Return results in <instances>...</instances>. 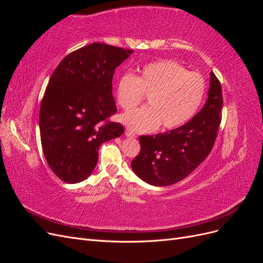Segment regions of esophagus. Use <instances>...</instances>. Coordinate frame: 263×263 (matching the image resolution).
<instances>
[{
	"mask_svg": "<svg viewBox=\"0 0 263 263\" xmlns=\"http://www.w3.org/2000/svg\"><path fill=\"white\" fill-rule=\"evenodd\" d=\"M126 136L127 137H132V138H134V137H136V134H135L133 130H130V129H126Z\"/></svg>",
	"mask_w": 263,
	"mask_h": 263,
	"instance_id": "obj_1",
	"label": "esophagus"
}]
</instances>
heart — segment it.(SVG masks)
<instances>
[{"label": "heart", "mask_w": 263, "mask_h": 263, "mask_svg": "<svg viewBox=\"0 0 263 263\" xmlns=\"http://www.w3.org/2000/svg\"><path fill=\"white\" fill-rule=\"evenodd\" d=\"M206 92L204 77L190 72L181 63L160 60L144 66L140 76L124 74L117 85V102L126 112L148 97L149 106L122 116L123 123L135 132H153L162 124L176 129L192 118Z\"/></svg>", "instance_id": "b5f03b06"}]
</instances>
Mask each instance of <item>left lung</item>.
<instances>
[{
  "instance_id": "obj_1",
  "label": "left lung",
  "mask_w": 263,
  "mask_h": 263,
  "mask_svg": "<svg viewBox=\"0 0 263 263\" xmlns=\"http://www.w3.org/2000/svg\"><path fill=\"white\" fill-rule=\"evenodd\" d=\"M222 94L211 72L209 99L186 124L156 136H140V151L132 161L137 176L149 184H174L192 173L212 151L221 122Z\"/></svg>"
}]
</instances>
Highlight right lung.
Instances as JSON below:
<instances>
[{
    "label": "right lung",
    "mask_w": 263,
    "mask_h": 263,
    "mask_svg": "<svg viewBox=\"0 0 263 263\" xmlns=\"http://www.w3.org/2000/svg\"><path fill=\"white\" fill-rule=\"evenodd\" d=\"M134 50L93 43L70 52L50 77L39 109L45 158L61 181L85 180L98 163L99 148L119 137L124 126L112 95L116 67Z\"/></svg>",
    "instance_id": "obj_1"
}]
</instances>
